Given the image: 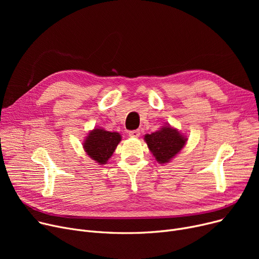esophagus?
Segmentation results:
<instances>
[{"label": "esophagus", "mask_w": 259, "mask_h": 259, "mask_svg": "<svg viewBox=\"0 0 259 259\" xmlns=\"http://www.w3.org/2000/svg\"><path fill=\"white\" fill-rule=\"evenodd\" d=\"M129 135L131 138H139L140 135H141V131L139 130V129H137V130H132V131H130L129 132Z\"/></svg>", "instance_id": "obj_1"}]
</instances>
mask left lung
<instances>
[{"instance_id": "left-lung-1", "label": "left lung", "mask_w": 259, "mask_h": 259, "mask_svg": "<svg viewBox=\"0 0 259 259\" xmlns=\"http://www.w3.org/2000/svg\"><path fill=\"white\" fill-rule=\"evenodd\" d=\"M148 148L160 164H166L184 148L187 139L175 129L162 127L160 130L145 135Z\"/></svg>"}]
</instances>
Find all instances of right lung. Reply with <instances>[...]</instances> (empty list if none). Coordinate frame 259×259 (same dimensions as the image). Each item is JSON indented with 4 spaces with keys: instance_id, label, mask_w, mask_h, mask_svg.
Listing matches in <instances>:
<instances>
[{
    "instance_id": "add662e5",
    "label": "right lung",
    "mask_w": 259,
    "mask_h": 259,
    "mask_svg": "<svg viewBox=\"0 0 259 259\" xmlns=\"http://www.w3.org/2000/svg\"><path fill=\"white\" fill-rule=\"evenodd\" d=\"M121 138L117 132L105 131L104 129H94L84 142L87 154L94 160L104 165L110 158Z\"/></svg>"
}]
</instances>
